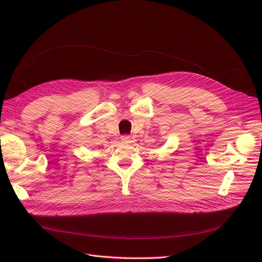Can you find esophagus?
<instances>
[{
  "label": "esophagus",
  "instance_id": "34e87169",
  "mask_svg": "<svg viewBox=\"0 0 262 262\" xmlns=\"http://www.w3.org/2000/svg\"><path fill=\"white\" fill-rule=\"evenodd\" d=\"M121 141H122V143H130L131 139H130V137L128 136V134H124V136L121 137Z\"/></svg>",
  "mask_w": 262,
  "mask_h": 262
}]
</instances>
